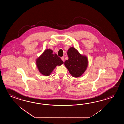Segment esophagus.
Masks as SVG:
<instances>
[{
	"mask_svg": "<svg viewBox=\"0 0 124 124\" xmlns=\"http://www.w3.org/2000/svg\"><path fill=\"white\" fill-rule=\"evenodd\" d=\"M61 59H62L63 62H64V61H65V59H64V57H62V58H61Z\"/></svg>",
	"mask_w": 124,
	"mask_h": 124,
	"instance_id": "esophagus-1",
	"label": "esophagus"
}]
</instances>
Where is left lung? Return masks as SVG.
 I'll use <instances>...</instances> for the list:
<instances>
[{
  "label": "left lung",
  "mask_w": 124,
  "mask_h": 124,
  "mask_svg": "<svg viewBox=\"0 0 124 124\" xmlns=\"http://www.w3.org/2000/svg\"><path fill=\"white\" fill-rule=\"evenodd\" d=\"M68 59L64 64L72 76L78 78L82 76L86 70L88 61L87 57L81 54L75 48L71 47L67 51Z\"/></svg>",
  "instance_id": "obj_1"
}]
</instances>
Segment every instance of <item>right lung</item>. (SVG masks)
<instances>
[{
  "label": "right lung",
  "instance_id": "1",
  "mask_svg": "<svg viewBox=\"0 0 124 124\" xmlns=\"http://www.w3.org/2000/svg\"><path fill=\"white\" fill-rule=\"evenodd\" d=\"M63 61L53 50L46 49L36 59V65L40 73L42 75L48 76L56 66H61Z\"/></svg>",
  "mask_w": 124,
  "mask_h": 124
}]
</instances>
